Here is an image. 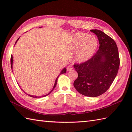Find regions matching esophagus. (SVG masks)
<instances>
[{
    "mask_svg": "<svg viewBox=\"0 0 132 132\" xmlns=\"http://www.w3.org/2000/svg\"><path fill=\"white\" fill-rule=\"evenodd\" d=\"M72 69V66L71 65H69L68 67H67V70L68 71L71 70Z\"/></svg>",
    "mask_w": 132,
    "mask_h": 132,
    "instance_id": "obj_1",
    "label": "esophagus"
}]
</instances>
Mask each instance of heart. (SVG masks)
Returning <instances> with one entry per match:
<instances>
[{
  "label": "heart",
  "mask_w": 132,
  "mask_h": 132,
  "mask_svg": "<svg viewBox=\"0 0 132 132\" xmlns=\"http://www.w3.org/2000/svg\"><path fill=\"white\" fill-rule=\"evenodd\" d=\"M98 41L94 36L85 33H77L71 38L69 46L71 49L78 50L77 58L80 62L89 60L97 47Z\"/></svg>",
  "instance_id": "1"
}]
</instances>
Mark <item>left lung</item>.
<instances>
[{"instance_id": "8db88e82", "label": "left lung", "mask_w": 132, "mask_h": 132, "mask_svg": "<svg viewBox=\"0 0 132 132\" xmlns=\"http://www.w3.org/2000/svg\"><path fill=\"white\" fill-rule=\"evenodd\" d=\"M90 31L97 36L99 49L88 60L74 64L78 74L74 86L83 95L97 97L107 91L113 83L118 72L120 58L112 38L100 30Z\"/></svg>"}]
</instances>
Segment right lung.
Instances as JSON below:
<instances>
[{
	"label": "right lung",
	"instance_id": "1",
	"mask_svg": "<svg viewBox=\"0 0 132 132\" xmlns=\"http://www.w3.org/2000/svg\"><path fill=\"white\" fill-rule=\"evenodd\" d=\"M19 38H18V40H17V41H18V40H19ZM17 41H16V42H17ZM12 63H13V57H12V55H11V69H12ZM66 68H64L61 71V73L59 74V75L57 77V78H56V80H55V84H54V87H53V89L52 90L50 91L49 93H48L47 94H46V95H43V96H41V97H44V96H47V95H49L50 93H51V92L53 91V89H54V88L55 87V86H56V85H57V80H58V77L60 76V75H61V74H64V73H66ZM28 95H29V96H30V97H35V98H37V97H38V96H33V95H28Z\"/></svg>",
	"mask_w": 132,
	"mask_h": 132
}]
</instances>
